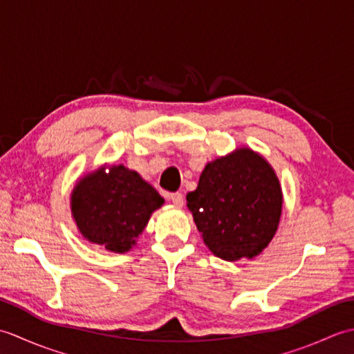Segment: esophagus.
<instances>
[{
  "instance_id": "obj_1",
  "label": "esophagus",
  "mask_w": 354,
  "mask_h": 354,
  "mask_svg": "<svg viewBox=\"0 0 354 354\" xmlns=\"http://www.w3.org/2000/svg\"><path fill=\"white\" fill-rule=\"evenodd\" d=\"M170 201L173 202V205L178 207V208H181L184 205V196H183V193H179V192L171 193L170 194Z\"/></svg>"
}]
</instances>
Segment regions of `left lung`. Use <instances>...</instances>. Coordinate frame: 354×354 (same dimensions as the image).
I'll return each mask as SVG.
<instances>
[{
	"label": "left lung",
	"mask_w": 354,
	"mask_h": 354,
	"mask_svg": "<svg viewBox=\"0 0 354 354\" xmlns=\"http://www.w3.org/2000/svg\"><path fill=\"white\" fill-rule=\"evenodd\" d=\"M187 207L207 248L227 261L254 259L274 239L283 208L272 165L251 147L209 161Z\"/></svg>",
	"instance_id": "1"
}]
</instances>
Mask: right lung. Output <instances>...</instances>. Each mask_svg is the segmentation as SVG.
I'll return each instance as SVG.
<instances>
[{
    "mask_svg": "<svg viewBox=\"0 0 354 354\" xmlns=\"http://www.w3.org/2000/svg\"><path fill=\"white\" fill-rule=\"evenodd\" d=\"M162 204L160 193L123 164H104L86 173L70 198L82 237L117 254L137 245L150 216Z\"/></svg>",
    "mask_w": 354,
    "mask_h": 354,
    "instance_id": "right-lung-1",
    "label": "right lung"
}]
</instances>
